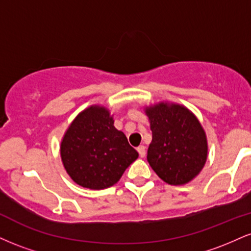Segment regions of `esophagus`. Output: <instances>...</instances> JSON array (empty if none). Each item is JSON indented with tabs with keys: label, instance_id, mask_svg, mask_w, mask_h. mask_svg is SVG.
Masks as SVG:
<instances>
[{
	"label": "esophagus",
	"instance_id": "obj_1",
	"mask_svg": "<svg viewBox=\"0 0 251 251\" xmlns=\"http://www.w3.org/2000/svg\"><path fill=\"white\" fill-rule=\"evenodd\" d=\"M137 151H138V153H139L140 157H144V155H145V146H144V145L138 146Z\"/></svg>",
	"mask_w": 251,
	"mask_h": 251
}]
</instances>
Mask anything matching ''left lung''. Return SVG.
Wrapping results in <instances>:
<instances>
[{"label":"left lung","mask_w":251,"mask_h":251,"mask_svg":"<svg viewBox=\"0 0 251 251\" xmlns=\"http://www.w3.org/2000/svg\"><path fill=\"white\" fill-rule=\"evenodd\" d=\"M151 123L152 143L148 160L165 183L181 185L201 172L206 162L208 145L201 125L180 105L158 103L146 108Z\"/></svg>","instance_id":"obj_1"}]
</instances>
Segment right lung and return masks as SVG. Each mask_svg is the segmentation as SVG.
<instances>
[{
    "label": "right lung",
    "instance_id": "add662e5",
    "mask_svg": "<svg viewBox=\"0 0 251 251\" xmlns=\"http://www.w3.org/2000/svg\"><path fill=\"white\" fill-rule=\"evenodd\" d=\"M113 123L107 109L92 106L75 118L63 137V166L83 188L100 190L114 185L138 158V152Z\"/></svg>",
    "mask_w": 251,
    "mask_h": 251
}]
</instances>
